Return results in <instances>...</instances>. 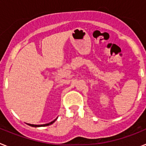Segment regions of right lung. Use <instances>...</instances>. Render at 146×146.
I'll use <instances>...</instances> for the list:
<instances>
[{
  "label": "right lung",
  "instance_id": "obj_1",
  "mask_svg": "<svg viewBox=\"0 0 146 146\" xmlns=\"http://www.w3.org/2000/svg\"><path fill=\"white\" fill-rule=\"evenodd\" d=\"M56 120H57V118H56V119L54 120V121H52V122H50V123H46V124H42V125H35V124H30V123H28V124L29 125V126H33V127H38V126H49V125L52 124V123H53L54 122H55V121H56Z\"/></svg>",
  "mask_w": 146,
  "mask_h": 146
}]
</instances>
